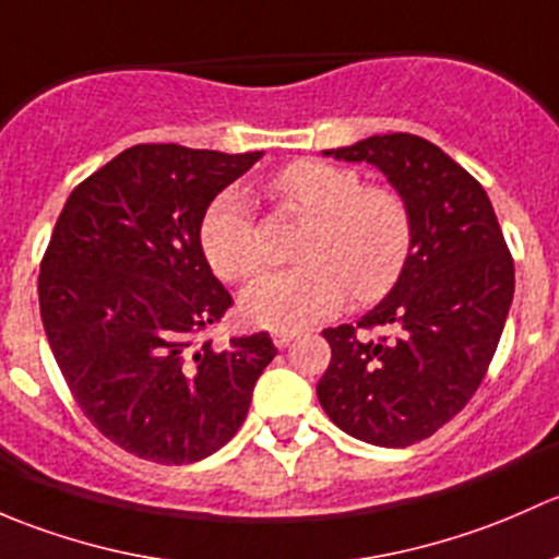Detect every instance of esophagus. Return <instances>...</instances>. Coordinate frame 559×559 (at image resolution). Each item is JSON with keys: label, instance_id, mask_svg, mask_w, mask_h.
<instances>
[{"label": "esophagus", "instance_id": "obj_1", "mask_svg": "<svg viewBox=\"0 0 559 559\" xmlns=\"http://www.w3.org/2000/svg\"><path fill=\"white\" fill-rule=\"evenodd\" d=\"M293 342H296V333H293V331H277V333H274V344H277L280 349L290 347Z\"/></svg>", "mask_w": 559, "mask_h": 559}]
</instances>
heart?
<instances>
[{"label": "heart", "instance_id": "obj_1", "mask_svg": "<svg viewBox=\"0 0 559 559\" xmlns=\"http://www.w3.org/2000/svg\"><path fill=\"white\" fill-rule=\"evenodd\" d=\"M272 191L287 215L309 221L298 245L304 266L266 274L241 298L252 322L274 331L318 322L353 293L377 301L404 272L414 241L408 201L390 186H366L364 175L328 160H293ZM201 247L217 277L252 280L266 266V245L245 193H221L201 221Z\"/></svg>", "mask_w": 559, "mask_h": 559}]
</instances>
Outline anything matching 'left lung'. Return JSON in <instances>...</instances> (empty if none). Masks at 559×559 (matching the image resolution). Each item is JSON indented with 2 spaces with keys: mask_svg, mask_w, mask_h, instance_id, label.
<instances>
[{
  "mask_svg": "<svg viewBox=\"0 0 559 559\" xmlns=\"http://www.w3.org/2000/svg\"><path fill=\"white\" fill-rule=\"evenodd\" d=\"M325 155L382 169L408 201L414 241L382 304L358 325L322 331L320 406L355 439L412 447L479 390L514 298V258L490 195L433 142L399 131ZM377 326L385 333L371 340Z\"/></svg>",
  "mask_w": 559,
  "mask_h": 559,
  "instance_id": "left-lung-1",
  "label": "left lung"
}]
</instances>
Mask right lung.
Returning a JSON list of instances; mask_svg holds the SVG:
<instances>
[{"instance_id": "add662e5", "label": "right lung", "mask_w": 559, "mask_h": 559, "mask_svg": "<svg viewBox=\"0 0 559 559\" xmlns=\"http://www.w3.org/2000/svg\"><path fill=\"white\" fill-rule=\"evenodd\" d=\"M263 153L134 145L69 193L39 263V314L67 388L120 450L195 463L237 433L277 347L204 331L234 304L201 250L217 193Z\"/></svg>"}]
</instances>
